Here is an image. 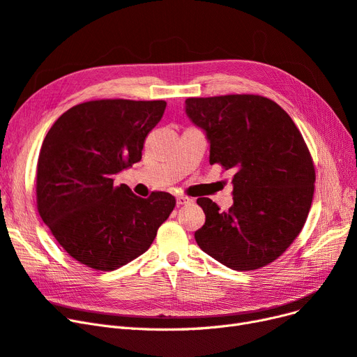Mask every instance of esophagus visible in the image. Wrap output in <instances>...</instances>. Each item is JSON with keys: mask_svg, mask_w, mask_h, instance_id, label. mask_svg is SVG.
<instances>
[{"mask_svg": "<svg viewBox=\"0 0 357 357\" xmlns=\"http://www.w3.org/2000/svg\"><path fill=\"white\" fill-rule=\"evenodd\" d=\"M190 202H193V199L188 198V196H177V206L186 205V204H190Z\"/></svg>", "mask_w": 357, "mask_h": 357, "instance_id": "obj_1", "label": "esophagus"}]
</instances>
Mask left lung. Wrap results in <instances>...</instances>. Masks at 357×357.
<instances>
[{"label":"left lung","instance_id":"1","mask_svg":"<svg viewBox=\"0 0 357 357\" xmlns=\"http://www.w3.org/2000/svg\"><path fill=\"white\" fill-rule=\"evenodd\" d=\"M186 115L210 143V164L231 169L227 211L199 198V248L233 270H255L289 247L309 215L314 167L301 132L273 100L254 94L192 97Z\"/></svg>","mask_w":357,"mask_h":357}]
</instances>
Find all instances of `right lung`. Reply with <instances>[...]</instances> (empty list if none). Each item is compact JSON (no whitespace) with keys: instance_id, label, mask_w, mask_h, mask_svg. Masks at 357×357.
I'll use <instances>...</instances> for the list:
<instances>
[{"instance_id":"add662e5","label":"right lung","mask_w":357,"mask_h":357,"mask_svg":"<svg viewBox=\"0 0 357 357\" xmlns=\"http://www.w3.org/2000/svg\"><path fill=\"white\" fill-rule=\"evenodd\" d=\"M164 100H93L70 107L47 132L36 165V205L44 223L72 258L87 267L115 270L149 250L176 199L153 192L144 199L122 169L142 159L144 140Z\"/></svg>"}]
</instances>
